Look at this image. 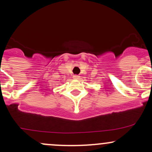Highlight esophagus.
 Returning <instances> with one entry per match:
<instances>
[{
    "mask_svg": "<svg viewBox=\"0 0 152 152\" xmlns=\"http://www.w3.org/2000/svg\"><path fill=\"white\" fill-rule=\"evenodd\" d=\"M73 78H74V79H78V78H80V76H78V75H74V76H73Z\"/></svg>",
    "mask_w": 152,
    "mask_h": 152,
    "instance_id": "obj_1",
    "label": "esophagus"
}]
</instances>
